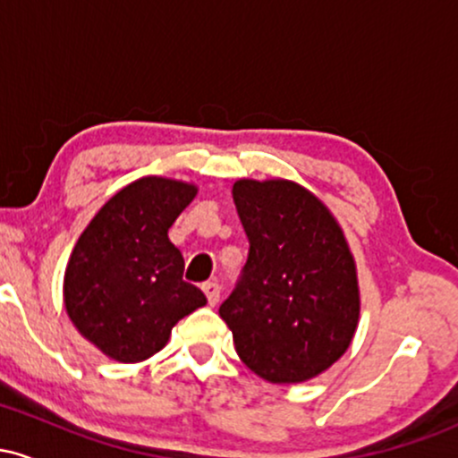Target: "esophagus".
I'll return each mask as SVG.
<instances>
[{"instance_id":"1","label":"esophagus","mask_w":458,"mask_h":458,"mask_svg":"<svg viewBox=\"0 0 458 458\" xmlns=\"http://www.w3.org/2000/svg\"><path fill=\"white\" fill-rule=\"evenodd\" d=\"M202 291H204V295H207V299H208V306H217V301H219V284H215V282H207V284H202Z\"/></svg>"}]
</instances>
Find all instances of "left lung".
Wrapping results in <instances>:
<instances>
[{
    "label": "left lung",
    "mask_w": 458,
    "mask_h": 458,
    "mask_svg": "<svg viewBox=\"0 0 458 458\" xmlns=\"http://www.w3.org/2000/svg\"><path fill=\"white\" fill-rule=\"evenodd\" d=\"M233 196L250 256L219 317L241 361L260 379H314L346 353L360 323L346 236L312 191L286 178H241Z\"/></svg>",
    "instance_id": "left-lung-1"
}]
</instances>
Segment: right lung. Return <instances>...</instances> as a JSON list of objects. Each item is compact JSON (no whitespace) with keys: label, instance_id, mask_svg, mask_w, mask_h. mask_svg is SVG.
<instances>
[{"label":"right lung","instance_id":"add662e5","mask_svg":"<svg viewBox=\"0 0 458 458\" xmlns=\"http://www.w3.org/2000/svg\"><path fill=\"white\" fill-rule=\"evenodd\" d=\"M193 182L144 176L92 217L64 271V308L101 353L138 364L159 353L172 327L207 306L182 280L185 260L167 230L196 198Z\"/></svg>","mask_w":458,"mask_h":458}]
</instances>
